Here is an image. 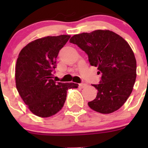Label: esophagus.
I'll use <instances>...</instances> for the list:
<instances>
[{
  "mask_svg": "<svg viewBox=\"0 0 148 148\" xmlns=\"http://www.w3.org/2000/svg\"><path fill=\"white\" fill-rule=\"evenodd\" d=\"M86 86H87V85H86V84H84V83L79 84V86L80 88H84V87H86Z\"/></svg>",
  "mask_w": 148,
  "mask_h": 148,
  "instance_id": "1",
  "label": "esophagus"
}]
</instances>
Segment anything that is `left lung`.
I'll use <instances>...</instances> for the list:
<instances>
[{
	"label": "left lung",
	"mask_w": 148,
	"mask_h": 148,
	"mask_svg": "<svg viewBox=\"0 0 148 148\" xmlns=\"http://www.w3.org/2000/svg\"><path fill=\"white\" fill-rule=\"evenodd\" d=\"M70 43L88 55L92 66L102 74L96 98L88 102L95 111L110 114L119 110L132 93L136 79V59L128 43L109 30H96L74 35Z\"/></svg>",
	"instance_id": "left-lung-1"
}]
</instances>
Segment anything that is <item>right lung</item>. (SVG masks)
<instances>
[{
    "label": "right lung",
    "instance_id": "add662e5",
    "mask_svg": "<svg viewBox=\"0 0 148 148\" xmlns=\"http://www.w3.org/2000/svg\"><path fill=\"white\" fill-rule=\"evenodd\" d=\"M70 36H46L27 44L18 54L16 66V89L30 111L49 117L62 110L69 89L78 84L56 82L53 71L59 51Z\"/></svg>",
    "mask_w": 148,
    "mask_h": 148
}]
</instances>
